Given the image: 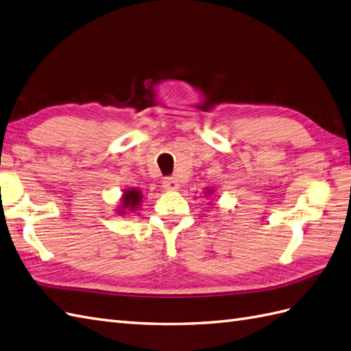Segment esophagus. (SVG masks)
I'll use <instances>...</instances> for the list:
<instances>
[{
  "instance_id": "esophagus-1",
  "label": "esophagus",
  "mask_w": 351,
  "mask_h": 351,
  "mask_svg": "<svg viewBox=\"0 0 351 351\" xmlns=\"http://www.w3.org/2000/svg\"><path fill=\"white\" fill-rule=\"evenodd\" d=\"M162 186H165V190H167V191H175V190L179 189L178 179L169 176V178L165 179V181H162Z\"/></svg>"
}]
</instances>
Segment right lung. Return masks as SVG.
I'll use <instances>...</instances> for the list:
<instances>
[{"label":"right lung","mask_w":351,"mask_h":351,"mask_svg":"<svg viewBox=\"0 0 351 351\" xmlns=\"http://www.w3.org/2000/svg\"><path fill=\"white\" fill-rule=\"evenodd\" d=\"M122 195H124V197H122V206L119 209V214H124V213H127V210L133 213V210H136L138 208V205H141L142 197H143L141 191L136 189L127 190Z\"/></svg>","instance_id":"obj_1"}]
</instances>
